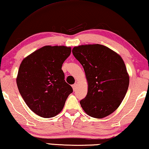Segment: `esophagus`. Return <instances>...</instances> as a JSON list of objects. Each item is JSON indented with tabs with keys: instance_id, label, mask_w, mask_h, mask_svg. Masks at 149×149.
Returning <instances> with one entry per match:
<instances>
[{
	"instance_id": "obj_1",
	"label": "esophagus",
	"mask_w": 149,
	"mask_h": 149,
	"mask_svg": "<svg viewBox=\"0 0 149 149\" xmlns=\"http://www.w3.org/2000/svg\"><path fill=\"white\" fill-rule=\"evenodd\" d=\"M76 87H77V84H73V85H72V88H73V90H74V91L75 90V89H76Z\"/></svg>"
}]
</instances>
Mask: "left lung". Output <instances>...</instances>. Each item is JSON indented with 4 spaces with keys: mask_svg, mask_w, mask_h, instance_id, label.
<instances>
[{
    "mask_svg": "<svg viewBox=\"0 0 149 149\" xmlns=\"http://www.w3.org/2000/svg\"><path fill=\"white\" fill-rule=\"evenodd\" d=\"M72 53L83 66L88 84V94L80 101L81 108L96 118L111 114L120 105L129 86L123 59L100 44L74 47Z\"/></svg>",
    "mask_w": 149,
    "mask_h": 149,
    "instance_id": "8db88e82",
    "label": "left lung"
}]
</instances>
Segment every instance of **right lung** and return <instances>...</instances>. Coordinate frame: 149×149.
I'll list each match as a JSON object with an SVG mask.
<instances>
[{
    "label": "right lung",
    "instance_id": "add662e5",
    "mask_svg": "<svg viewBox=\"0 0 149 149\" xmlns=\"http://www.w3.org/2000/svg\"><path fill=\"white\" fill-rule=\"evenodd\" d=\"M71 52L70 47L46 45L28 55L20 65L18 89L28 107L39 116L58 114L73 92L61 70Z\"/></svg>",
    "mask_w": 149,
    "mask_h": 149
}]
</instances>
